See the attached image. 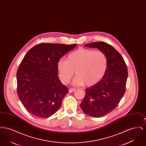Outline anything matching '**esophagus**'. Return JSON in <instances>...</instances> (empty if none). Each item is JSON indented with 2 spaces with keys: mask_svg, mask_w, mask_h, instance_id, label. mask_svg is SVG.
<instances>
[{
  "mask_svg": "<svg viewBox=\"0 0 146 146\" xmlns=\"http://www.w3.org/2000/svg\"><path fill=\"white\" fill-rule=\"evenodd\" d=\"M76 90V89H74V88H70V89H69V92H70V93H72V92L75 91Z\"/></svg>",
  "mask_w": 146,
  "mask_h": 146,
  "instance_id": "obj_1",
  "label": "esophagus"
}]
</instances>
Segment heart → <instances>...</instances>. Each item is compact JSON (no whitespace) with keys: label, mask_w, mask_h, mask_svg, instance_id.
<instances>
[{"label":"heart","mask_w":146,"mask_h":146,"mask_svg":"<svg viewBox=\"0 0 146 146\" xmlns=\"http://www.w3.org/2000/svg\"><path fill=\"white\" fill-rule=\"evenodd\" d=\"M108 67V58L100 50L80 48L71 52L66 60H60L57 68L60 80L68 84L73 76L74 85L91 86L98 83L104 76Z\"/></svg>","instance_id":"heart-1"}]
</instances>
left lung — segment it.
Returning <instances> with one entry per match:
<instances>
[{
  "label": "left lung",
  "mask_w": 146,
  "mask_h": 146,
  "mask_svg": "<svg viewBox=\"0 0 146 146\" xmlns=\"http://www.w3.org/2000/svg\"><path fill=\"white\" fill-rule=\"evenodd\" d=\"M84 46L99 49L108 58L104 76L98 83L85 89V96L80 104L85 113L101 117L114 110L124 96L128 76L127 66L120 53L107 43L94 42Z\"/></svg>",
  "instance_id": "8db88e82"
}]
</instances>
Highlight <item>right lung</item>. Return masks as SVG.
I'll return each instance as SVG.
<instances>
[{
  "mask_svg": "<svg viewBox=\"0 0 146 146\" xmlns=\"http://www.w3.org/2000/svg\"><path fill=\"white\" fill-rule=\"evenodd\" d=\"M76 45L42 43L25 56L17 72V92L24 107L33 115L48 118L61 107L68 89L58 78L57 64Z\"/></svg>",
  "mask_w": 146,
  "mask_h": 146,
  "instance_id": "obj_1",
  "label": "right lung"
}]
</instances>
